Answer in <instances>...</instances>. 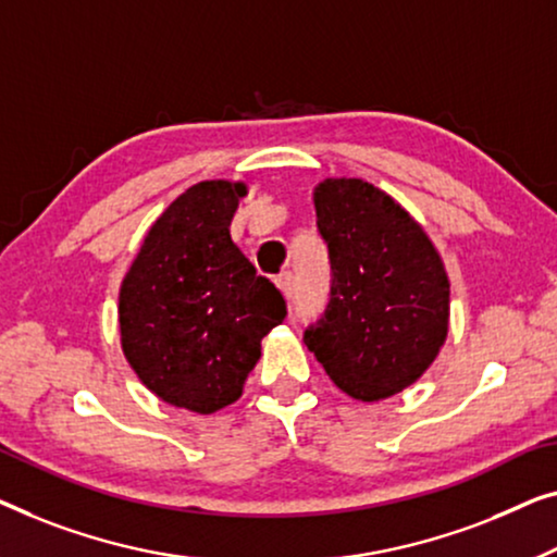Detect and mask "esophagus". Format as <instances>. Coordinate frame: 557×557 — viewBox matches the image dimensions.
<instances>
[{
  "mask_svg": "<svg viewBox=\"0 0 557 557\" xmlns=\"http://www.w3.org/2000/svg\"><path fill=\"white\" fill-rule=\"evenodd\" d=\"M275 282H277L280 293L285 295V297H289V293H293V272H280Z\"/></svg>",
  "mask_w": 557,
  "mask_h": 557,
  "instance_id": "obj_1",
  "label": "esophagus"
}]
</instances>
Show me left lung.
<instances>
[{"mask_svg":"<svg viewBox=\"0 0 557 557\" xmlns=\"http://www.w3.org/2000/svg\"><path fill=\"white\" fill-rule=\"evenodd\" d=\"M312 203L331 252L333 293L323 323L305 331V346L356 401L401 394L449 333L442 255L401 203L363 178H323Z\"/></svg>","mask_w":557,"mask_h":557,"instance_id":"8db88e82","label":"left lung"}]
</instances>
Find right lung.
Returning <instances> with one entry per match:
<instances>
[{
	"label": "right lung",
	"instance_id": "add662e5",
	"mask_svg": "<svg viewBox=\"0 0 557 557\" xmlns=\"http://www.w3.org/2000/svg\"><path fill=\"white\" fill-rule=\"evenodd\" d=\"M245 182L209 178L163 209L119 295L121 348L163 404L214 413L242 396L285 300L232 242Z\"/></svg>",
	"mask_w": 557,
	"mask_h": 557
}]
</instances>
